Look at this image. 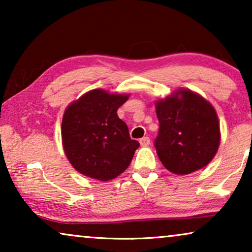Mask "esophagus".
I'll list each match as a JSON object with an SVG mask.
<instances>
[{
    "label": "esophagus",
    "mask_w": 252,
    "mask_h": 252,
    "mask_svg": "<svg viewBox=\"0 0 252 252\" xmlns=\"http://www.w3.org/2000/svg\"><path fill=\"white\" fill-rule=\"evenodd\" d=\"M140 144L142 147H147V146H149L150 144V139L148 136H144V137H142V139H140Z\"/></svg>",
    "instance_id": "obj_1"
}]
</instances>
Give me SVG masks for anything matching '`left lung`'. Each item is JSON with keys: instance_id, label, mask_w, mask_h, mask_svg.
<instances>
[{"instance_id": "8db88e82", "label": "left lung", "mask_w": 252, "mask_h": 252, "mask_svg": "<svg viewBox=\"0 0 252 252\" xmlns=\"http://www.w3.org/2000/svg\"><path fill=\"white\" fill-rule=\"evenodd\" d=\"M178 94L182 95L180 99ZM159 130L155 148L161 164L175 174H189L208 165L218 150L220 128L213 106L181 89L157 102Z\"/></svg>"}]
</instances>
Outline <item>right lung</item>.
<instances>
[{
  "mask_svg": "<svg viewBox=\"0 0 252 252\" xmlns=\"http://www.w3.org/2000/svg\"><path fill=\"white\" fill-rule=\"evenodd\" d=\"M127 99L128 95L94 89L66 109L62 122L63 147L81 174L108 181L128 167L140 143L130 139L128 127L117 115Z\"/></svg>",
  "mask_w": 252,
  "mask_h": 252,
  "instance_id": "obj_1",
  "label": "right lung"
}]
</instances>
